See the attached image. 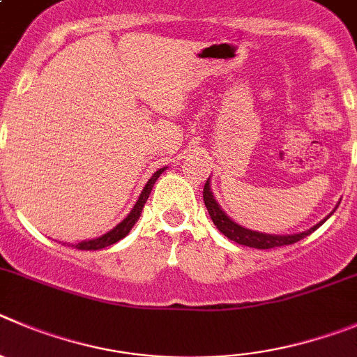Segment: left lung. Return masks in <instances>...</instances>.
Wrapping results in <instances>:
<instances>
[{"label":"left lung","mask_w":357,"mask_h":357,"mask_svg":"<svg viewBox=\"0 0 357 357\" xmlns=\"http://www.w3.org/2000/svg\"><path fill=\"white\" fill-rule=\"evenodd\" d=\"M204 202H205V207H207L208 214H211L212 223L215 225L219 231L223 235H227L230 241L237 244H243V246H250V248H257V250H271V248H278V246H289V244L297 243L301 238H305L306 235H310L312 231H315L317 228L320 227L322 223H326V219L336 211V205L335 211L328 215V218L317 223L315 227H312L310 230L306 231H301V234H287V235H276V234H261V231H255L250 230V228H244L241 227L238 223H235L234 219H230L227 215V212L223 208L219 207V204L215 202L214 195H212V189H211V176L207 178L205 182V188H204Z\"/></svg>","instance_id":"left-lung-1"}]
</instances>
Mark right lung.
I'll return each mask as SVG.
<instances>
[{
    "instance_id": "1",
    "label": "right lung",
    "mask_w": 357,
    "mask_h": 357,
    "mask_svg": "<svg viewBox=\"0 0 357 357\" xmlns=\"http://www.w3.org/2000/svg\"><path fill=\"white\" fill-rule=\"evenodd\" d=\"M165 169L166 168L157 169V172L153 173L152 176H150L149 182H146V185L143 188L142 195H139L138 202L134 204L132 211H130L129 214H127L126 218H123L122 221H120V223L113 228V230L106 231V234L100 235V237L88 238V241H81V243H77V244H68V246H74L76 250H86V251L93 250V251H96V250H102V248L111 246V244H114V243H119L120 238H123L127 234H129L130 230H132V227L136 225V221L139 219V215H142V211H143V207H145L146 200H149L150 191H152L153 184H155V181L159 178V175H161Z\"/></svg>"
}]
</instances>
